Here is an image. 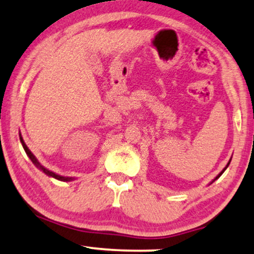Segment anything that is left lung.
Listing matches in <instances>:
<instances>
[{"label": "left lung", "instance_id": "8db88e82", "mask_svg": "<svg viewBox=\"0 0 254 254\" xmlns=\"http://www.w3.org/2000/svg\"><path fill=\"white\" fill-rule=\"evenodd\" d=\"M230 162H231V160H229V163H227V165H226V166H225V168H224V169H223V171H221V172H220V173H219V175H218V176H217V177H216V178H214V179H213V181H212V183H213V182H214V181H217V179H218V178H219V177H220V176H221V175H223V173H224V171H225V170H226V169H227V166H229V165H230ZM212 183H211V184H212Z\"/></svg>", "mask_w": 254, "mask_h": 254}]
</instances>
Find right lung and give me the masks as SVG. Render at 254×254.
<instances>
[{"label": "right lung", "mask_w": 254, "mask_h": 254, "mask_svg": "<svg viewBox=\"0 0 254 254\" xmlns=\"http://www.w3.org/2000/svg\"><path fill=\"white\" fill-rule=\"evenodd\" d=\"M20 139H21L22 146H23V149H24V151H25V153H27L29 158L31 159V162H33L34 164L36 165L37 168L41 170V171H43L44 173H46L47 176H49V177H53V178H55V179H59V181H62V182H70V181H73V178H72V177H63V176L57 175V173L53 172V171H50V170H48V169L44 168V166H42V165L40 164V162H38V160L36 159V157H35V156L33 155V153H31V151L28 149V146H27V145H25V143H24L23 138H22V136H21V133H20Z\"/></svg>", "instance_id": "right-lung-1"}]
</instances>
